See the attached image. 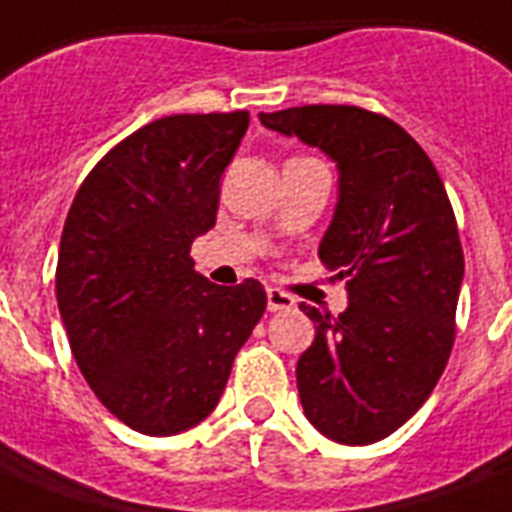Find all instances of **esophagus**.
Instances as JSON below:
<instances>
[{
    "label": "esophagus",
    "mask_w": 512,
    "mask_h": 512,
    "mask_svg": "<svg viewBox=\"0 0 512 512\" xmlns=\"http://www.w3.org/2000/svg\"><path fill=\"white\" fill-rule=\"evenodd\" d=\"M289 308H295V297L287 295V292H281L279 287H268V311H289Z\"/></svg>",
    "instance_id": "esophagus-1"
}]
</instances>
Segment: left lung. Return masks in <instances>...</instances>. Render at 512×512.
I'll return each mask as SVG.
<instances>
[{"mask_svg": "<svg viewBox=\"0 0 512 512\" xmlns=\"http://www.w3.org/2000/svg\"><path fill=\"white\" fill-rule=\"evenodd\" d=\"M337 164L340 193L319 257L345 279L340 316L300 305L316 340L297 361L305 417L337 444L398 430L436 388L454 345L462 257L454 209L420 143L358 106L260 114Z\"/></svg>", "mask_w": 512, "mask_h": 512, "instance_id": "8db88e82", "label": "left lung"}]
</instances>
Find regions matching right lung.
Instances as JSON below:
<instances>
[{
  "label": "right lung",
  "mask_w": 512,
  "mask_h": 512,
  "mask_svg": "<svg viewBox=\"0 0 512 512\" xmlns=\"http://www.w3.org/2000/svg\"><path fill=\"white\" fill-rule=\"evenodd\" d=\"M247 127V111L156 119L92 167L68 209L55 292L71 353L100 404L146 436L215 409L265 313L260 281L217 287L191 260Z\"/></svg>",
  "instance_id": "obj_1"
}]
</instances>
